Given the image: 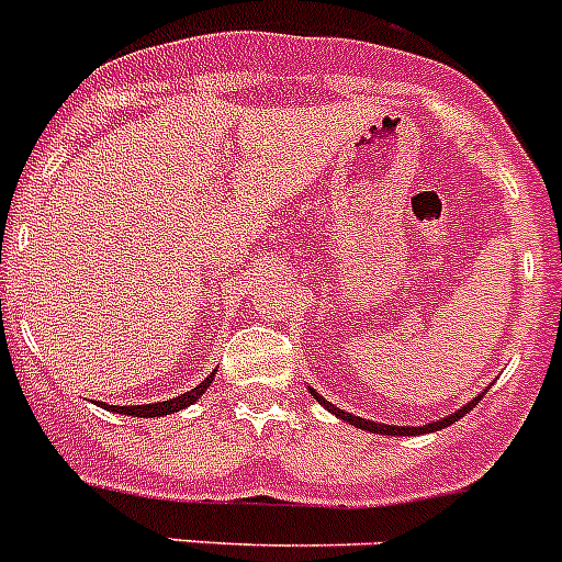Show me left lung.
<instances>
[{
    "label": "left lung",
    "instance_id": "obj_1",
    "mask_svg": "<svg viewBox=\"0 0 562 562\" xmlns=\"http://www.w3.org/2000/svg\"><path fill=\"white\" fill-rule=\"evenodd\" d=\"M308 393L315 395V398L321 401V404L326 406V409L331 412V415H337V418L345 420V424H351V426H357V429H364V431H373V435H393V437L395 435H398V437L426 435V431L446 429V426H451V424H454V420H460L462 415H468V412H471L473 406L480 404L482 395H485V393H480V395H476V398L468 401V404L460 406V409H457V412H451V415H446V418H440V420H431V424H426V426H387V424H375V420H368V418H359V415H351V412H342V409H339V406H334L331 401H326L321 393H315V390H312V387H308Z\"/></svg>",
    "mask_w": 562,
    "mask_h": 562
}]
</instances>
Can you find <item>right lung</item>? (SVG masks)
Segmentation results:
<instances>
[{
    "label": "right lung",
    "mask_w": 562,
    "mask_h": 562,
    "mask_svg": "<svg viewBox=\"0 0 562 562\" xmlns=\"http://www.w3.org/2000/svg\"><path fill=\"white\" fill-rule=\"evenodd\" d=\"M211 382H214V370H211V375H205L198 387L189 390V393L183 395H175V398L169 401H158V404H136V406H113V404H102L100 401V406H105L108 412H116V415H133V418H164V415H175V412L192 406L194 401L211 387Z\"/></svg>",
    "instance_id": "right-lung-1"
}]
</instances>
